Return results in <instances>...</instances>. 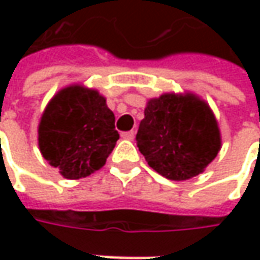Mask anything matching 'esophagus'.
Returning <instances> with one entry per match:
<instances>
[{
  "label": "esophagus",
  "mask_w": 260,
  "mask_h": 260,
  "mask_svg": "<svg viewBox=\"0 0 260 260\" xmlns=\"http://www.w3.org/2000/svg\"><path fill=\"white\" fill-rule=\"evenodd\" d=\"M135 132H133V130H132V132H123V133H121V137H123V139H125V140H133V139H135Z\"/></svg>",
  "instance_id": "1"
}]
</instances>
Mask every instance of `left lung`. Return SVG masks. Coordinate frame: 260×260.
<instances>
[{
    "label": "left lung",
    "mask_w": 260,
    "mask_h": 260,
    "mask_svg": "<svg viewBox=\"0 0 260 260\" xmlns=\"http://www.w3.org/2000/svg\"><path fill=\"white\" fill-rule=\"evenodd\" d=\"M136 140L149 166L172 181L201 174L221 147L213 111L194 94L149 100Z\"/></svg>",
    "instance_id": "1"
}]
</instances>
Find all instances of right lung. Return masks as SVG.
<instances>
[{
    "instance_id": "right-lung-1",
    "label": "right lung",
    "mask_w": 260,
    "mask_h": 260,
    "mask_svg": "<svg viewBox=\"0 0 260 260\" xmlns=\"http://www.w3.org/2000/svg\"><path fill=\"white\" fill-rule=\"evenodd\" d=\"M105 98L81 85L63 88L50 100L39 124V147L66 179H79L105 165L118 132Z\"/></svg>"
}]
</instances>
